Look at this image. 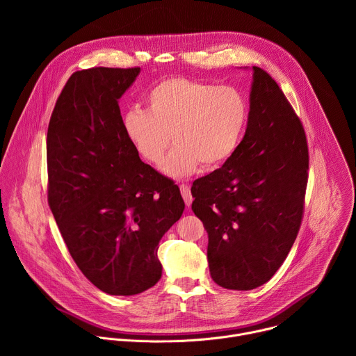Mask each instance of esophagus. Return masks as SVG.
I'll return each mask as SVG.
<instances>
[{
  "mask_svg": "<svg viewBox=\"0 0 356 356\" xmlns=\"http://www.w3.org/2000/svg\"><path fill=\"white\" fill-rule=\"evenodd\" d=\"M180 193H181V195H183V198H184V202H186V206L187 207H190L191 206V202H193V197H191V191H190V186L188 184H180Z\"/></svg>",
  "mask_w": 356,
  "mask_h": 356,
  "instance_id": "obj_1",
  "label": "esophagus"
}]
</instances>
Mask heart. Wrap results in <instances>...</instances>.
Returning <instances> with one entry per match:
<instances>
[{
    "mask_svg": "<svg viewBox=\"0 0 356 356\" xmlns=\"http://www.w3.org/2000/svg\"><path fill=\"white\" fill-rule=\"evenodd\" d=\"M147 110L124 114L127 138L140 158L159 165L172 139L176 142L162 169L186 177L201 163H224L236 149L248 117L246 99L231 86H214L181 76L152 86L145 95Z\"/></svg>",
    "mask_w": 356,
    "mask_h": 356,
    "instance_id": "heart-1",
    "label": "heart"
}]
</instances>
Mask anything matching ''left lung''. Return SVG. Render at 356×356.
Wrapping results in <instances>:
<instances>
[{"mask_svg":"<svg viewBox=\"0 0 356 356\" xmlns=\"http://www.w3.org/2000/svg\"><path fill=\"white\" fill-rule=\"evenodd\" d=\"M307 180L302 124L272 76L253 66L243 139L222 168L191 186L218 286L252 290L270 280L298 234Z\"/></svg>","mask_w":356,"mask_h":356,"instance_id":"left-lung-1","label":"left lung"}]
</instances>
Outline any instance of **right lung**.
Segmentation results:
<instances>
[{
  "label": "right lung",
  "instance_id": "add662e5",
  "mask_svg": "<svg viewBox=\"0 0 356 356\" xmlns=\"http://www.w3.org/2000/svg\"><path fill=\"white\" fill-rule=\"evenodd\" d=\"M139 72H74L46 138L49 207L77 268L113 296L159 282V241L184 211L179 186L139 159L122 127L118 98Z\"/></svg>",
  "mask_w": 356,
  "mask_h": 356
}]
</instances>
